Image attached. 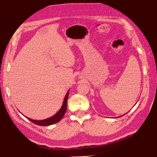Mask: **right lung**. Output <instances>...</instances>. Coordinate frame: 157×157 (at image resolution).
Segmentation results:
<instances>
[{
	"label": "right lung",
	"instance_id": "1",
	"mask_svg": "<svg viewBox=\"0 0 157 157\" xmlns=\"http://www.w3.org/2000/svg\"><path fill=\"white\" fill-rule=\"evenodd\" d=\"M68 96H69V90L65 95V97L64 98L63 105L61 106V109H59V111L57 113L56 115H54L53 117H50L47 119L45 120H42V121H36V120H33L31 118H27L28 120H29L32 122L34 123V124L36 125H39V126H49L54 124L55 123L58 122L61 118H63V115H65V113L66 112V110H67V99H68Z\"/></svg>",
	"mask_w": 157,
	"mask_h": 157
}]
</instances>
